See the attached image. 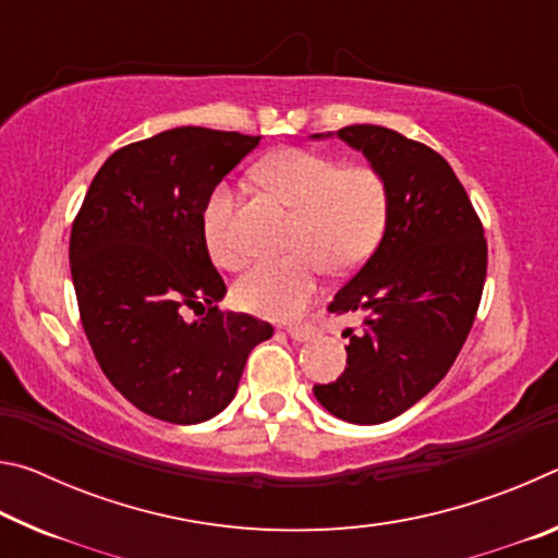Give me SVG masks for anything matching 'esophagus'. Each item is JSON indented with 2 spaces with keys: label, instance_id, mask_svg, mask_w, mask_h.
Here are the masks:
<instances>
[{
  "label": "esophagus",
  "instance_id": "obj_1",
  "mask_svg": "<svg viewBox=\"0 0 558 558\" xmlns=\"http://www.w3.org/2000/svg\"><path fill=\"white\" fill-rule=\"evenodd\" d=\"M288 335L292 339H298V342H310V339H315L317 327H313V325H290Z\"/></svg>",
  "mask_w": 558,
  "mask_h": 558
}]
</instances>
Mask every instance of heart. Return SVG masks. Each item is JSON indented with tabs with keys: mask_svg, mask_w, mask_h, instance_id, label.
I'll list each match as a JSON object with an SVG mask.
<instances>
[{
	"mask_svg": "<svg viewBox=\"0 0 558 558\" xmlns=\"http://www.w3.org/2000/svg\"><path fill=\"white\" fill-rule=\"evenodd\" d=\"M263 184L295 209L290 253L260 260L235 280L233 300L260 317H292L315 295L323 266L349 272L372 256L389 221V184L372 165H344L305 147H286L263 159ZM235 189L221 182L206 196L202 231L211 258L239 268L243 248L233 233Z\"/></svg>",
	"mask_w": 558,
	"mask_h": 558,
	"instance_id": "obj_1",
	"label": "heart"
}]
</instances>
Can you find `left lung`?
Returning a JSON list of instances; mask_svg holds the SVG:
<instances>
[{"instance_id":"1","label":"left lung","mask_w":558,"mask_h":558,"mask_svg":"<svg viewBox=\"0 0 558 558\" xmlns=\"http://www.w3.org/2000/svg\"><path fill=\"white\" fill-rule=\"evenodd\" d=\"M337 137L379 169L391 202L376 251L327 305L364 313L359 332L347 329V369L313 391L337 418L374 426L436 389L458 359L483 298L487 241L436 149L381 125H349Z\"/></svg>"}]
</instances>
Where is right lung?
Segmentation results:
<instances>
[{
  "instance_id": "1",
  "label": "right lung",
  "mask_w": 558,
  "mask_h": 558,
  "mask_svg": "<svg viewBox=\"0 0 558 558\" xmlns=\"http://www.w3.org/2000/svg\"><path fill=\"white\" fill-rule=\"evenodd\" d=\"M260 137L174 128L112 153L71 229L83 329L108 381L147 415L192 426L231 403L272 327L223 313L226 282L202 231L206 196ZM184 306L207 315L184 324Z\"/></svg>"
}]
</instances>
